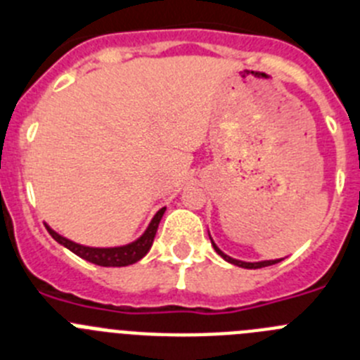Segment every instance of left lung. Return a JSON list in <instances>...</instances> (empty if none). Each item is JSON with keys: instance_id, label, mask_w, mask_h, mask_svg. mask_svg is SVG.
<instances>
[{"instance_id": "obj_1", "label": "left lung", "mask_w": 360, "mask_h": 360, "mask_svg": "<svg viewBox=\"0 0 360 360\" xmlns=\"http://www.w3.org/2000/svg\"><path fill=\"white\" fill-rule=\"evenodd\" d=\"M208 235H210V233H208ZM210 240H212V245H213V249H215V251H217V255H220V257L224 258L226 262H229V264L236 265V267H242V269H262V267H267V265H274V264H278V262L283 260V258H276V260H260V262H244V260H236V258L228 257V255H226V252L222 251V249H220L219 245L215 244V242H213L212 235H210Z\"/></svg>"}]
</instances>
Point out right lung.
Listing matches in <instances>:
<instances>
[{
	"label": "right lung",
	"mask_w": 360,
	"mask_h": 360,
	"mask_svg": "<svg viewBox=\"0 0 360 360\" xmlns=\"http://www.w3.org/2000/svg\"><path fill=\"white\" fill-rule=\"evenodd\" d=\"M165 210L167 208H161L156 215L152 217L150 224L147 226L143 235L138 236L134 242L125 245H115V248H91V245L77 244V242L70 240L66 236L59 235V233L51 229L48 224L44 226H46L48 233L53 236V240H57L60 245L70 249L71 252H75L77 257L91 262L95 265H102V267H125V265L136 264L138 260H141L150 251L152 242H154V236H156L158 226H160V220L163 217Z\"/></svg>",
	"instance_id": "right-lung-1"
}]
</instances>
